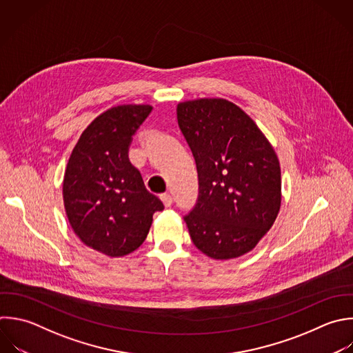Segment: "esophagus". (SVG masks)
<instances>
[{
    "instance_id": "1",
    "label": "esophagus",
    "mask_w": 353,
    "mask_h": 353,
    "mask_svg": "<svg viewBox=\"0 0 353 353\" xmlns=\"http://www.w3.org/2000/svg\"><path fill=\"white\" fill-rule=\"evenodd\" d=\"M160 199H161V201L164 203L165 207H171V204H172V196H171L170 193H163V194L160 196Z\"/></svg>"
}]
</instances>
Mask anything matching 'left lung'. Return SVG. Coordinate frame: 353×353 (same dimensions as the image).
<instances>
[{
    "label": "left lung",
    "instance_id": "obj_1",
    "mask_svg": "<svg viewBox=\"0 0 353 353\" xmlns=\"http://www.w3.org/2000/svg\"><path fill=\"white\" fill-rule=\"evenodd\" d=\"M176 116L199 174L197 203L183 218L192 241L214 259L241 256L279 214V159L251 117L226 99L181 102Z\"/></svg>",
    "mask_w": 353,
    "mask_h": 353
}]
</instances>
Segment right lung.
I'll list each match as a JSON object with an SVG mask.
<instances>
[{
  "instance_id": "right-lung-1",
  "label": "right lung",
  "mask_w": 353,
  "mask_h": 353,
  "mask_svg": "<svg viewBox=\"0 0 353 353\" xmlns=\"http://www.w3.org/2000/svg\"><path fill=\"white\" fill-rule=\"evenodd\" d=\"M150 112L149 105H120L98 116L81 134L65 171L70 226L85 245L108 256L135 251L153 214L164 210L128 159L132 137Z\"/></svg>"
}]
</instances>
